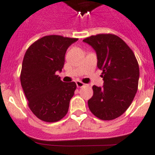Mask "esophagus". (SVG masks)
Listing matches in <instances>:
<instances>
[{"label": "esophagus", "instance_id": "obj_1", "mask_svg": "<svg viewBox=\"0 0 155 155\" xmlns=\"http://www.w3.org/2000/svg\"><path fill=\"white\" fill-rule=\"evenodd\" d=\"M76 86H77L78 88H82L85 86H87V84H85V83L80 82V81H76Z\"/></svg>", "mask_w": 155, "mask_h": 155}]
</instances>
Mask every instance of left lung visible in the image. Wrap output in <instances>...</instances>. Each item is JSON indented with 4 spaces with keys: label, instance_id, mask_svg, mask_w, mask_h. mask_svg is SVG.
Here are the masks:
<instances>
[{
    "label": "left lung",
    "instance_id": "obj_1",
    "mask_svg": "<svg viewBox=\"0 0 155 155\" xmlns=\"http://www.w3.org/2000/svg\"><path fill=\"white\" fill-rule=\"evenodd\" d=\"M82 41L95 50L104 81L102 87L92 86L89 109L102 120L115 119L128 109L138 91L139 66L136 57L125 42L114 34L91 36Z\"/></svg>",
    "mask_w": 155,
    "mask_h": 155
}]
</instances>
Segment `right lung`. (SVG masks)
Listing matches in <instances>:
<instances>
[{
  "mask_svg": "<svg viewBox=\"0 0 155 155\" xmlns=\"http://www.w3.org/2000/svg\"><path fill=\"white\" fill-rule=\"evenodd\" d=\"M76 38L46 36L27 49L22 63L21 82L29 108L42 121H60L68 112L76 89L75 82H64L61 72L68 47Z\"/></svg>",
  "mask_w": 155,
  "mask_h": 155,
  "instance_id": "1",
  "label": "right lung"
}]
</instances>
